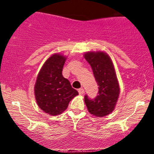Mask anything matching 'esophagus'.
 Wrapping results in <instances>:
<instances>
[{"label": "esophagus", "instance_id": "1", "mask_svg": "<svg viewBox=\"0 0 154 154\" xmlns=\"http://www.w3.org/2000/svg\"><path fill=\"white\" fill-rule=\"evenodd\" d=\"M78 92H79V95H83L84 92H85V91H84V89H82V88H80V89H79Z\"/></svg>", "mask_w": 154, "mask_h": 154}]
</instances>
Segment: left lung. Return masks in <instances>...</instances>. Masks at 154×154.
Here are the masks:
<instances>
[{"label":"left lung","mask_w":154,"mask_h":154,"mask_svg":"<svg viewBox=\"0 0 154 154\" xmlns=\"http://www.w3.org/2000/svg\"><path fill=\"white\" fill-rule=\"evenodd\" d=\"M84 58L92 67L99 85V95L95 99L85 96V103L89 113L96 117L108 116L115 109L119 95V85L115 68L107 53L88 51Z\"/></svg>","instance_id":"8db88e82"}]
</instances>
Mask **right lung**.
<instances>
[{
	"instance_id": "1",
	"label": "right lung",
	"mask_w": 154,
	"mask_h": 154,
	"mask_svg": "<svg viewBox=\"0 0 154 154\" xmlns=\"http://www.w3.org/2000/svg\"><path fill=\"white\" fill-rule=\"evenodd\" d=\"M65 60L66 57L59 53L51 55L42 65L35 82L37 104L43 112L51 116L62 113L69 102L79 95L62 75Z\"/></svg>"
}]
</instances>
